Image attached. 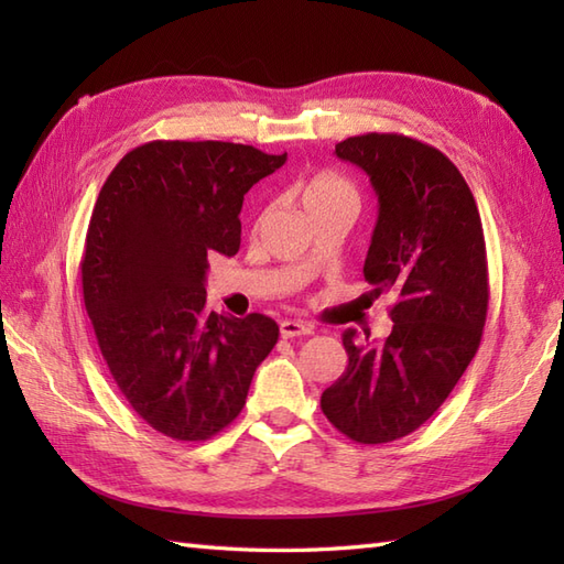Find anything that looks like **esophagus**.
I'll return each mask as SVG.
<instances>
[{
  "label": "esophagus",
  "instance_id": "esophagus-1",
  "mask_svg": "<svg viewBox=\"0 0 564 564\" xmlns=\"http://www.w3.org/2000/svg\"><path fill=\"white\" fill-rule=\"evenodd\" d=\"M305 334H313V327L303 325V322H295V319H283V322H281V337H283V339L305 337Z\"/></svg>",
  "mask_w": 564,
  "mask_h": 564
}]
</instances>
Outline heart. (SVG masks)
Returning a JSON list of instances; mask_svg holds the SVG:
<instances>
[{"instance_id":"obj_1","label":"heart","mask_w":564,"mask_h":564,"mask_svg":"<svg viewBox=\"0 0 564 564\" xmlns=\"http://www.w3.org/2000/svg\"><path fill=\"white\" fill-rule=\"evenodd\" d=\"M301 200L305 210L313 213L332 206V203H356V188L346 176L332 170H319L301 184Z\"/></svg>"}]
</instances>
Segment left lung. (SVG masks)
Here are the masks:
<instances>
[{"label":"left lung","instance_id":"obj_1","mask_svg":"<svg viewBox=\"0 0 564 564\" xmlns=\"http://www.w3.org/2000/svg\"><path fill=\"white\" fill-rule=\"evenodd\" d=\"M334 150L376 188L364 275L376 295H394V325L380 344L344 332L349 366L319 404L351 441L390 443L434 416L480 346L489 305L482 220L458 166L422 140L366 133Z\"/></svg>","mask_w":564,"mask_h":564}]
</instances>
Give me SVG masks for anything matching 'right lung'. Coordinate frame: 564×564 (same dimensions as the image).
Listing matches in <instances>:
<instances>
[{"mask_svg": "<svg viewBox=\"0 0 564 564\" xmlns=\"http://www.w3.org/2000/svg\"><path fill=\"white\" fill-rule=\"evenodd\" d=\"M283 154L220 140H152L113 166L82 257L84 307L135 414L174 441H208L242 412L279 341L267 315L206 307L213 251L232 257L247 191Z\"/></svg>", "mask_w": 564, "mask_h": 564, "instance_id": "obj_1", "label": "right lung"}]
</instances>
